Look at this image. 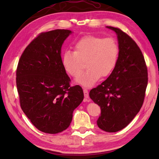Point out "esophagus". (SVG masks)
Masks as SVG:
<instances>
[{
	"label": "esophagus",
	"instance_id": "34e87169",
	"mask_svg": "<svg viewBox=\"0 0 159 159\" xmlns=\"http://www.w3.org/2000/svg\"><path fill=\"white\" fill-rule=\"evenodd\" d=\"M83 93H84V96L86 99H88L89 98V93H88V91L86 89H83Z\"/></svg>",
	"mask_w": 159,
	"mask_h": 159
}]
</instances>
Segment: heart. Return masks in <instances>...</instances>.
I'll return each instance as SVG.
<instances>
[{
    "instance_id": "b5f03b06",
    "label": "heart",
    "mask_w": 159,
    "mask_h": 159,
    "mask_svg": "<svg viewBox=\"0 0 159 159\" xmlns=\"http://www.w3.org/2000/svg\"><path fill=\"white\" fill-rule=\"evenodd\" d=\"M118 45L112 38L87 36L74 45V51L66 50L61 56L64 69L72 77L79 76L86 61L88 70L76 81L90 88L100 79L111 74L117 64Z\"/></svg>"
}]
</instances>
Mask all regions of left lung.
<instances>
[{
	"mask_svg": "<svg viewBox=\"0 0 159 159\" xmlns=\"http://www.w3.org/2000/svg\"><path fill=\"white\" fill-rule=\"evenodd\" d=\"M117 35V64L106 80L90 91V98L100 107L98 127L116 133L126 127L143 104L148 83L147 68L139 48L120 29L107 26Z\"/></svg>",
	"mask_w": 159,
	"mask_h": 159,
	"instance_id": "left-lung-1",
	"label": "left lung"
}]
</instances>
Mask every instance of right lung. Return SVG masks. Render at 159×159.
Listing matches in <instances>:
<instances>
[{"mask_svg": "<svg viewBox=\"0 0 159 159\" xmlns=\"http://www.w3.org/2000/svg\"><path fill=\"white\" fill-rule=\"evenodd\" d=\"M72 33L55 29L41 34L26 48L18 63L16 83L21 108L45 133L66 130L84 98L80 86H70L61 62V46Z\"/></svg>", "mask_w": 159, "mask_h": 159, "instance_id": "obj_1", "label": "right lung"}]
</instances>
